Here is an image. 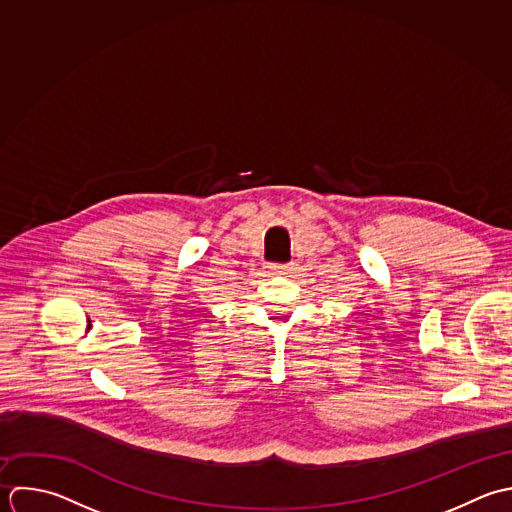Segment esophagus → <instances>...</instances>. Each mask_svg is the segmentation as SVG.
Returning a JSON list of instances; mask_svg holds the SVG:
<instances>
[{
	"instance_id": "esophagus-1",
	"label": "esophagus",
	"mask_w": 512,
	"mask_h": 512,
	"mask_svg": "<svg viewBox=\"0 0 512 512\" xmlns=\"http://www.w3.org/2000/svg\"><path fill=\"white\" fill-rule=\"evenodd\" d=\"M267 269H269L271 273H289L293 267H291L289 263H269Z\"/></svg>"
}]
</instances>
